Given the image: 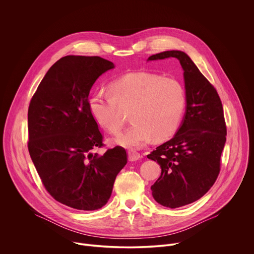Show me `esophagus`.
Returning <instances> with one entry per match:
<instances>
[{"label":"esophagus","instance_id":"34e87169","mask_svg":"<svg viewBox=\"0 0 254 254\" xmlns=\"http://www.w3.org/2000/svg\"><path fill=\"white\" fill-rule=\"evenodd\" d=\"M140 158V155L137 153V152H135V151H128V161H130V162H135V161H137L138 159Z\"/></svg>","mask_w":254,"mask_h":254}]
</instances>
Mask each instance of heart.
Instances as JSON below:
<instances>
[{"label": "heart", "mask_w": 254, "mask_h": 254, "mask_svg": "<svg viewBox=\"0 0 254 254\" xmlns=\"http://www.w3.org/2000/svg\"><path fill=\"white\" fill-rule=\"evenodd\" d=\"M111 93L93 92L88 99L92 119L103 128L118 132L130 111L131 125L115 137L120 146L139 149L154 137L173 135L182 122L186 91L179 80L148 72L125 74L110 84Z\"/></svg>", "instance_id": "b5f03b06"}]
</instances>
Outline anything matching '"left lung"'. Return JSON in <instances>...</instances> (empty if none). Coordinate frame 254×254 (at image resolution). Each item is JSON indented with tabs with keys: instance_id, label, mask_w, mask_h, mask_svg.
Wrapping results in <instances>:
<instances>
[{
	"instance_id": "obj_1",
	"label": "left lung",
	"mask_w": 254,
	"mask_h": 254,
	"mask_svg": "<svg viewBox=\"0 0 254 254\" xmlns=\"http://www.w3.org/2000/svg\"><path fill=\"white\" fill-rule=\"evenodd\" d=\"M169 57L177 58L184 70L186 114L173 138L148 158L162 169L151 187L154 199L165 207L178 208L197 201L215 183L227 132L218 93L185 52L165 51L148 60Z\"/></svg>"
}]
</instances>
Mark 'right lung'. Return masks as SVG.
Returning a JSON list of instances; mask_svg holds the SVG:
<instances>
[{
    "label": "right lung",
    "mask_w": 254,
    "mask_h": 254,
    "mask_svg": "<svg viewBox=\"0 0 254 254\" xmlns=\"http://www.w3.org/2000/svg\"><path fill=\"white\" fill-rule=\"evenodd\" d=\"M114 63L98 56L68 55L55 62L28 110V150L47 192L58 202L92 211L111 198L127 164L117 146L103 155L102 134L88 110L89 91Z\"/></svg>",
    "instance_id": "obj_1"
}]
</instances>
